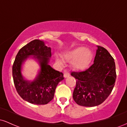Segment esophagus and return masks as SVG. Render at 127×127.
Returning <instances> with one entry per match:
<instances>
[{"instance_id": "34e87169", "label": "esophagus", "mask_w": 127, "mask_h": 127, "mask_svg": "<svg viewBox=\"0 0 127 127\" xmlns=\"http://www.w3.org/2000/svg\"><path fill=\"white\" fill-rule=\"evenodd\" d=\"M68 76H70L69 72H67V70L64 71V77L65 78H68Z\"/></svg>"}]
</instances>
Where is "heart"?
Listing matches in <instances>:
<instances>
[{
	"label": "heart",
	"mask_w": 127,
	"mask_h": 127,
	"mask_svg": "<svg viewBox=\"0 0 127 127\" xmlns=\"http://www.w3.org/2000/svg\"><path fill=\"white\" fill-rule=\"evenodd\" d=\"M63 58L66 62H72V66L74 70L84 71L91 64L93 54L90 49L84 46H78L64 54Z\"/></svg>",
	"instance_id": "b5f03b06"
}]
</instances>
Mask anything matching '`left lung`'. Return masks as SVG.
Masks as SVG:
<instances>
[{
  "instance_id": "left-lung-1",
  "label": "left lung",
  "mask_w": 127,
  "mask_h": 127,
  "mask_svg": "<svg viewBox=\"0 0 127 127\" xmlns=\"http://www.w3.org/2000/svg\"><path fill=\"white\" fill-rule=\"evenodd\" d=\"M97 46L93 64L84 72L71 73L76 79L73 98L80 106L94 107L101 104L115 85L116 74L114 59L107 49Z\"/></svg>"
}]
</instances>
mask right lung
<instances>
[{
  "mask_svg": "<svg viewBox=\"0 0 127 127\" xmlns=\"http://www.w3.org/2000/svg\"><path fill=\"white\" fill-rule=\"evenodd\" d=\"M51 49L42 40L35 39L20 49L12 66V76L17 93L23 100L34 104H46L54 98L59 83L64 79L63 74L49 65ZM32 58L38 62L40 70L33 81H28L22 75V65Z\"/></svg>",
  "mask_w": 127,
  "mask_h": 127,
  "instance_id": "add662e5",
  "label": "right lung"
}]
</instances>
